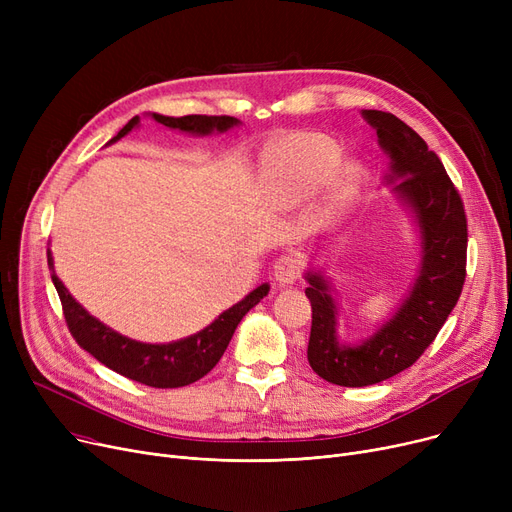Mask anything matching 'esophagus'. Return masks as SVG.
<instances>
[{"mask_svg": "<svg viewBox=\"0 0 512 512\" xmlns=\"http://www.w3.org/2000/svg\"><path fill=\"white\" fill-rule=\"evenodd\" d=\"M301 278V261L294 255H284L274 265V280L280 286H290Z\"/></svg>", "mask_w": 512, "mask_h": 512, "instance_id": "1", "label": "esophagus"}]
</instances>
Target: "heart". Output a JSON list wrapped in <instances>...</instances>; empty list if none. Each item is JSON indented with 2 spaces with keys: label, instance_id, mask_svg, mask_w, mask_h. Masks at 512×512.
I'll use <instances>...</instances> for the list:
<instances>
[{
  "label": "heart",
  "instance_id": "1",
  "mask_svg": "<svg viewBox=\"0 0 512 512\" xmlns=\"http://www.w3.org/2000/svg\"><path fill=\"white\" fill-rule=\"evenodd\" d=\"M342 149L324 134H303L276 159L267 172V193L280 205L299 203L330 178L336 203L351 201L361 188L363 172L353 161L337 166Z\"/></svg>",
  "mask_w": 512,
  "mask_h": 512
}]
</instances>
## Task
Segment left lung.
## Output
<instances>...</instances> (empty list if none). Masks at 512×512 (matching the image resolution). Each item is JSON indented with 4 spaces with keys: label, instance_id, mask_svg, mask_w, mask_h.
<instances>
[{
    "label": "left lung",
    "instance_id": "1",
    "mask_svg": "<svg viewBox=\"0 0 512 512\" xmlns=\"http://www.w3.org/2000/svg\"><path fill=\"white\" fill-rule=\"evenodd\" d=\"M390 157L388 182L413 215L421 234L419 276L386 324L357 346H344L336 334V301L319 272H307L305 288L313 319L307 346L311 369L330 384L363 388L411 367L434 342L467 276V215L440 157L419 134L380 110H363Z\"/></svg>",
    "mask_w": 512,
    "mask_h": 512
}]
</instances>
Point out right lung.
Returning <instances> with one entry per match:
<instances>
[{
    "mask_svg": "<svg viewBox=\"0 0 512 512\" xmlns=\"http://www.w3.org/2000/svg\"><path fill=\"white\" fill-rule=\"evenodd\" d=\"M151 118L168 128H178L188 134L226 132L228 128L240 122L232 116L197 114L182 118L151 114ZM137 124L139 116H134L110 143L122 139L124 134H128ZM47 265L51 270L53 286H56L60 294L68 330L80 344V348H85V351L91 353L99 363L124 375V378L151 388H180L201 380L203 375H207L215 367V363L222 359L236 326L240 324V319L245 317L263 297H267V292H270V286L261 284L253 292H249L240 303L224 311L205 330L170 344H147L130 340L114 332L112 328L101 324L99 319H95L83 305H78L70 297L68 288L60 282L56 272H53L51 251H47Z\"/></svg>",
    "mask_w": 512,
    "mask_h": 512,
    "instance_id": "right-lung-1",
    "label": "right lung"
}]
</instances>
